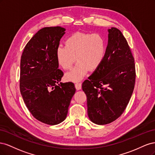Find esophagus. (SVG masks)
Listing matches in <instances>:
<instances>
[{
    "instance_id": "obj_1",
    "label": "esophagus",
    "mask_w": 155,
    "mask_h": 155,
    "mask_svg": "<svg viewBox=\"0 0 155 155\" xmlns=\"http://www.w3.org/2000/svg\"><path fill=\"white\" fill-rule=\"evenodd\" d=\"M75 87L77 89V90H80L81 88V83H76L75 84Z\"/></svg>"
}]
</instances>
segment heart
<instances>
[{
	"label": "heart",
	"mask_w": 155,
	"mask_h": 155,
	"mask_svg": "<svg viewBox=\"0 0 155 155\" xmlns=\"http://www.w3.org/2000/svg\"><path fill=\"white\" fill-rule=\"evenodd\" d=\"M107 43L100 34L76 32L65 41V46H59L56 50V58L64 70H70L76 61L75 68L67 74L69 80L77 81L84 78L88 70L100 67L105 59Z\"/></svg>",
	"instance_id": "heart-1"
}]
</instances>
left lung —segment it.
Returning a JSON list of instances; mask_svg holds the SVG:
<instances>
[{"instance_id": "8db88e82", "label": "left lung", "mask_w": 155, "mask_h": 155, "mask_svg": "<svg viewBox=\"0 0 155 155\" xmlns=\"http://www.w3.org/2000/svg\"><path fill=\"white\" fill-rule=\"evenodd\" d=\"M108 31L104 61L82 84L88 116L97 125L110 124L122 114L135 84L134 59L127 41L116 28Z\"/></svg>"}]
</instances>
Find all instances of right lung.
<instances>
[{
  "mask_svg": "<svg viewBox=\"0 0 155 155\" xmlns=\"http://www.w3.org/2000/svg\"><path fill=\"white\" fill-rule=\"evenodd\" d=\"M64 31L60 26L39 30L25 46L21 59L23 100L35 118L50 125L65 120L76 92L73 83H59L63 72L58 69L56 50Z\"/></svg>",
  "mask_w": 155,
  "mask_h": 155,
  "instance_id": "add662e5",
  "label": "right lung"
}]
</instances>
